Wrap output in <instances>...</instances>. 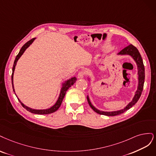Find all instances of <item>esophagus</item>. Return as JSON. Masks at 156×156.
Masks as SVG:
<instances>
[{
	"mask_svg": "<svg viewBox=\"0 0 156 156\" xmlns=\"http://www.w3.org/2000/svg\"><path fill=\"white\" fill-rule=\"evenodd\" d=\"M85 76V73L84 71H80V72L78 73V78H83Z\"/></svg>",
	"mask_w": 156,
	"mask_h": 156,
	"instance_id": "34e87169",
	"label": "esophagus"
}]
</instances>
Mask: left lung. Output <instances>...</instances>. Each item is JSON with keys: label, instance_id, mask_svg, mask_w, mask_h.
I'll return each instance as SVG.
<instances>
[{"label": "left lung", "instance_id": "8db88e82", "mask_svg": "<svg viewBox=\"0 0 156 156\" xmlns=\"http://www.w3.org/2000/svg\"><path fill=\"white\" fill-rule=\"evenodd\" d=\"M118 54L120 55H125V54H128L131 56L133 59L135 60V62H136L137 65V69H138V76H139V84H138V87L137 91L135 92V96L132 100V101L131 102H129L127 106H126L123 109L121 110H119V111L117 112H102L100 111V110L97 109V108H95L93 105L91 104V102H90L89 97L87 96V99L88 103L94 111L100 115H106V116H116V115H119L120 114H122L124 112H126L127 110H128L129 108H131L133 105H134L139 100L140 95L142 94L143 90V86H144V77H145V74H144V64L143 62V59L141 58V56L137 50V48L134 47L133 44H129L126 47H125L123 48L121 51H120Z\"/></svg>", "mask_w": 156, "mask_h": 156}]
</instances>
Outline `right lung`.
<instances>
[{
  "mask_svg": "<svg viewBox=\"0 0 156 156\" xmlns=\"http://www.w3.org/2000/svg\"><path fill=\"white\" fill-rule=\"evenodd\" d=\"M36 38H33L31 40H30V41H28L27 43H25L23 46L22 47L21 49L20 50V51L19 52V54L17 55V56L16 58V59H15V61H14V63H13V69H12V87H13V91L15 92V90H14V87H13V73H14V71H15V68H16V65L17 64V62L18 61V59L20 58V57H21L23 54L24 53V52L25 51V50H26L30 45L32 42L34 41V39ZM76 78L75 77H73L71 78V79L69 80H67V81H65L63 85H62V89H61V92H60V94H59V97L57 100L56 103L52 107H51V108H48V109H32V108H30L27 106H26V105H24L21 101H20V100L18 98L19 101L21 102L22 106L24 108L26 109L27 111L31 112L32 113H34V114H39V115H47V114H50V113H54L56 111H57V110L59 109V108L60 107V105H61L62 103V101L63 100V98L65 97V93H66V91H67V90L69 89V87H71L72 85L76 82ZM16 94V93H15Z\"/></svg>",
  "mask_w": 156,
  "mask_h": 156,
  "instance_id": "1",
  "label": "right lung"
}]
</instances>
